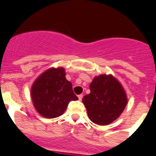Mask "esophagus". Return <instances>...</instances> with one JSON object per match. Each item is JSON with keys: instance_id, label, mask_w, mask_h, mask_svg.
Here are the masks:
<instances>
[{"instance_id": "1", "label": "esophagus", "mask_w": 156, "mask_h": 156, "mask_svg": "<svg viewBox=\"0 0 156 156\" xmlns=\"http://www.w3.org/2000/svg\"><path fill=\"white\" fill-rule=\"evenodd\" d=\"M78 100H83V95H78Z\"/></svg>"}]
</instances>
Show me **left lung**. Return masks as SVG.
I'll use <instances>...</instances> for the list:
<instances>
[{
	"mask_svg": "<svg viewBox=\"0 0 156 156\" xmlns=\"http://www.w3.org/2000/svg\"><path fill=\"white\" fill-rule=\"evenodd\" d=\"M90 93L83 99L92 122L107 126L118 118L128 103L121 83L112 74H100L90 84Z\"/></svg>",
	"mask_w": 156,
	"mask_h": 156,
	"instance_id": "obj_1",
	"label": "left lung"
}]
</instances>
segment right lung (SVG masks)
<instances>
[{"label": "right lung", "mask_w": 156, "mask_h": 156, "mask_svg": "<svg viewBox=\"0 0 156 156\" xmlns=\"http://www.w3.org/2000/svg\"><path fill=\"white\" fill-rule=\"evenodd\" d=\"M30 96L38 113L45 118L61 116L71 100H78L63 67H52L43 72L33 83Z\"/></svg>", "instance_id": "obj_1"}]
</instances>
